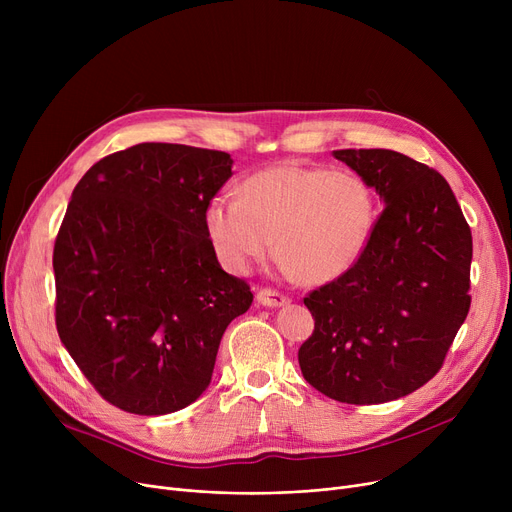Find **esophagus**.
I'll return each instance as SVG.
<instances>
[{
    "label": "esophagus",
    "instance_id": "34e87169",
    "mask_svg": "<svg viewBox=\"0 0 512 512\" xmlns=\"http://www.w3.org/2000/svg\"><path fill=\"white\" fill-rule=\"evenodd\" d=\"M257 303L263 305V307H280V305H286L288 303V297H284L282 292L278 290H272V288H261L257 292Z\"/></svg>",
    "mask_w": 512,
    "mask_h": 512
}]
</instances>
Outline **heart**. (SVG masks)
<instances>
[{
	"mask_svg": "<svg viewBox=\"0 0 512 512\" xmlns=\"http://www.w3.org/2000/svg\"><path fill=\"white\" fill-rule=\"evenodd\" d=\"M375 224L369 184L346 170L284 164L249 176L238 197H213L205 228L226 267L245 272L276 245L284 270L324 284L351 270Z\"/></svg>",
	"mask_w": 512,
	"mask_h": 512,
	"instance_id": "heart-1",
	"label": "heart"
}]
</instances>
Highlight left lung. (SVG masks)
<instances>
[{"label": "left lung", "instance_id": "obj_1", "mask_svg": "<svg viewBox=\"0 0 512 512\" xmlns=\"http://www.w3.org/2000/svg\"><path fill=\"white\" fill-rule=\"evenodd\" d=\"M384 201L351 270L303 299V378L346 405L415 392L442 369L471 307V228L440 172L390 149H340Z\"/></svg>", "mask_w": 512, "mask_h": 512}]
</instances>
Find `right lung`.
Masks as SVG:
<instances>
[{
  "label": "right lung",
  "instance_id": "add662e5",
  "mask_svg": "<svg viewBox=\"0 0 512 512\" xmlns=\"http://www.w3.org/2000/svg\"><path fill=\"white\" fill-rule=\"evenodd\" d=\"M232 164L224 151L141 143L74 186L53 247L56 328L91 386L126 413L195 402L228 324L253 303L205 228Z\"/></svg>",
  "mask_w": 512,
  "mask_h": 512
}]
</instances>
